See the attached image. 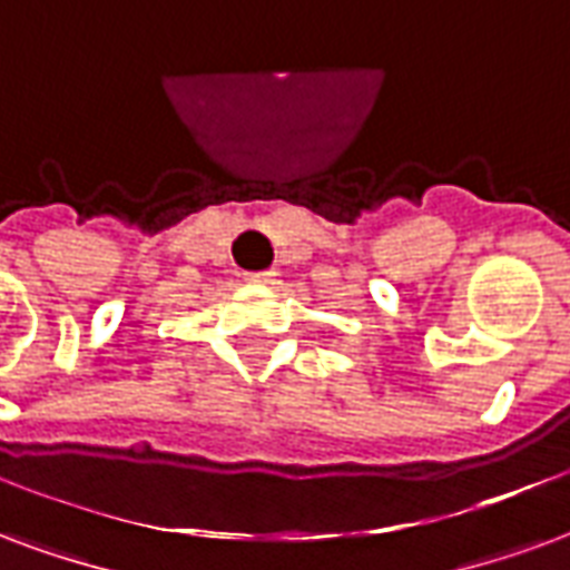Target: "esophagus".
I'll return each mask as SVG.
<instances>
[{"mask_svg":"<svg viewBox=\"0 0 570 570\" xmlns=\"http://www.w3.org/2000/svg\"><path fill=\"white\" fill-rule=\"evenodd\" d=\"M274 277H277V274L274 272H256V274H247V281H250V284H274Z\"/></svg>","mask_w":570,"mask_h":570,"instance_id":"obj_1","label":"esophagus"}]
</instances>
